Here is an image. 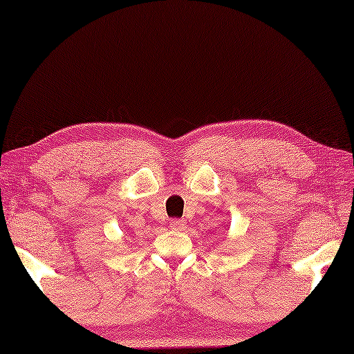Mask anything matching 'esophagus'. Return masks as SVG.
<instances>
[{
	"instance_id": "1",
	"label": "esophagus",
	"mask_w": 354,
	"mask_h": 354,
	"mask_svg": "<svg viewBox=\"0 0 354 354\" xmlns=\"http://www.w3.org/2000/svg\"><path fill=\"white\" fill-rule=\"evenodd\" d=\"M169 226H171V228L176 230V231H183L186 228V221H185V219H180V218L169 219Z\"/></svg>"
}]
</instances>
